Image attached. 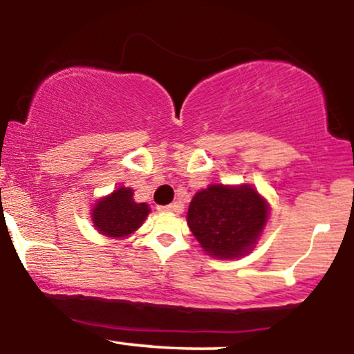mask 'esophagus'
Returning a JSON list of instances; mask_svg holds the SVG:
<instances>
[{"mask_svg": "<svg viewBox=\"0 0 354 354\" xmlns=\"http://www.w3.org/2000/svg\"><path fill=\"white\" fill-rule=\"evenodd\" d=\"M158 211H160V213H180L181 205L180 203H173V205L168 206H158Z\"/></svg>", "mask_w": 354, "mask_h": 354, "instance_id": "1", "label": "esophagus"}]
</instances>
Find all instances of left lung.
<instances>
[{"instance_id": "left-lung-1", "label": "left lung", "mask_w": 354, "mask_h": 354, "mask_svg": "<svg viewBox=\"0 0 354 354\" xmlns=\"http://www.w3.org/2000/svg\"><path fill=\"white\" fill-rule=\"evenodd\" d=\"M270 214L253 186L209 185L189 203L188 226L203 250L219 259H236L253 250Z\"/></svg>"}]
</instances>
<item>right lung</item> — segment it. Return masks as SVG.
<instances>
[{"mask_svg":"<svg viewBox=\"0 0 354 354\" xmlns=\"http://www.w3.org/2000/svg\"><path fill=\"white\" fill-rule=\"evenodd\" d=\"M149 214L146 203L133 200L131 188H118L109 196L101 198L91 209L96 230L109 238H126L143 225Z\"/></svg>","mask_w":354,"mask_h":354,"instance_id":"right-lung-1","label":"right lung"}]
</instances>
